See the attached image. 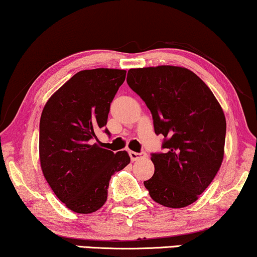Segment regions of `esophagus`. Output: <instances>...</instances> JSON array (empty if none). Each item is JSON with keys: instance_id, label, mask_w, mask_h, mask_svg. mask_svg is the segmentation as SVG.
Masks as SVG:
<instances>
[{"instance_id": "obj_1", "label": "esophagus", "mask_w": 257, "mask_h": 257, "mask_svg": "<svg viewBox=\"0 0 257 257\" xmlns=\"http://www.w3.org/2000/svg\"><path fill=\"white\" fill-rule=\"evenodd\" d=\"M128 154H130V158H131L132 161H137V160L142 159V158L146 157V153H144V152L138 153V152H133V151H130Z\"/></svg>"}]
</instances>
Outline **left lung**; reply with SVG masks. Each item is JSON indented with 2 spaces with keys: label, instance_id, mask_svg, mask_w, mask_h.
Returning <instances> with one entry per match:
<instances>
[{
  "label": "left lung",
  "instance_id": "1",
  "mask_svg": "<svg viewBox=\"0 0 257 257\" xmlns=\"http://www.w3.org/2000/svg\"><path fill=\"white\" fill-rule=\"evenodd\" d=\"M127 84L145 101L165 153H153L154 174L144 181L154 201L192 205L210 185L224 156L226 117L205 82L182 66L130 69Z\"/></svg>",
  "mask_w": 257,
  "mask_h": 257
}]
</instances>
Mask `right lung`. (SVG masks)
I'll list each match as a JSON object with an SVG mask.
<instances>
[{"label": "right lung", "mask_w": 257, "mask_h": 257, "mask_svg": "<svg viewBox=\"0 0 257 257\" xmlns=\"http://www.w3.org/2000/svg\"><path fill=\"white\" fill-rule=\"evenodd\" d=\"M125 70H83L49 98L40 121V163L56 196L72 212L90 214L107 200L108 181L130 164L126 151L113 153L97 143ZM108 133L106 130L105 131Z\"/></svg>", "instance_id": "obj_1"}]
</instances>
